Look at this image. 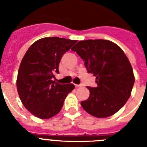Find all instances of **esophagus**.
Listing matches in <instances>:
<instances>
[{"mask_svg":"<svg viewBox=\"0 0 147 147\" xmlns=\"http://www.w3.org/2000/svg\"><path fill=\"white\" fill-rule=\"evenodd\" d=\"M75 87H76V88H80L81 85H75Z\"/></svg>","mask_w":147,"mask_h":147,"instance_id":"esophagus-1","label":"esophagus"}]
</instances>
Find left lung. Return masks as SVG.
<instances>
[{"mask_svg": "<svg viewBox=\"0 0 147 147\" xmlns=\"http://www.w3.org/2000/svg\"><path fill=\"white\" fill-rule=\"evenodd\" d=\"M85 61L88 73L96 77V87H88L90 95L81 105L88 114L105 118L117 112L130 97L134 76L125 53L106 40L79 41L72 47Z\"/></svg>", "mask_w": 147, "mask_h": 147, "instance_id": "8db88e82", "label": "left lung"}]
</instances>
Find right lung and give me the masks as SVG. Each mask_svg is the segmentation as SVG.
<instances>
[{"mask_svg":"<svg viewBox=\"0 0 147 147\" xmlns=\"http://www.w3.org/2000/svg\"><path fill=\"white\" fill-rule=\"evenodd\" d=\"M76 42L56 36L42 38L24 55L17 75V92L24 107L34 116L48 119L56 115L75 88L73 84L61 85L53 78L59 73L62 55Z\"/></svg>","mask_w":147,"mask_h":147,"instance_id":"add662e5","label":"right lung"}]
</instances>
